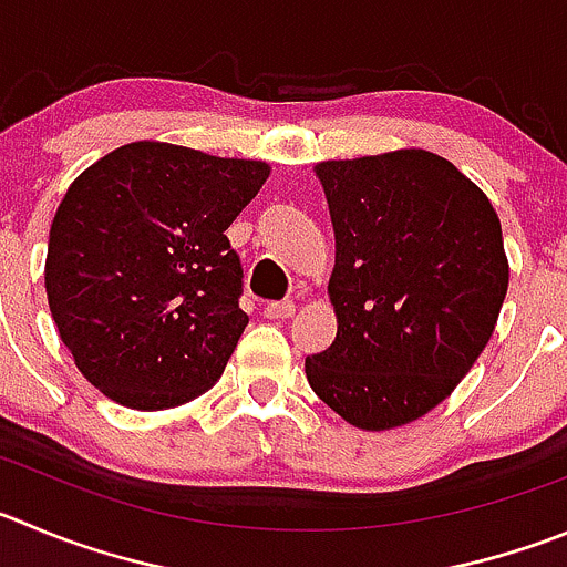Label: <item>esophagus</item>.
I'll list each match as a JSON object with an SVG mask.
<instances>
[{
  "label": "esophagus",
  "mask_w": 567,
  "mask_h": 567,
  "mask_svg": "<svg viewBox=\"0 0 567 567\" xmlns=\"http://www.w3.org/2000/svg\"><path fill=\"white\" fill-rule=\"evenodd\" d=\"M293 310H296V305L290 299H285V301H271V305H266V310H262V316H266V319H274V321H279V319H290V316H293Z\"/></svg>",
  "instance_id": "34e87169"
}]
</instances>
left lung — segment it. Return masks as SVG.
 <instances>
[{
  "instance_id": "1",
  "label": "left lung",
  "mask_w": 567,
  "mask_h": 567,
  "mask_svg": "<svg viewBox=\"0 0 567 567\" xmlns=\"http://www.w3.org/2000/svg\"><path fill=\"white\" fill-rule=\"evenodd\" d=\"M313 171L336 231L327 293L338 332L305 374L349 425H409L451 396L498 324L509 288L498 212L422 147Z\"/></svg>"
}]
</instances>
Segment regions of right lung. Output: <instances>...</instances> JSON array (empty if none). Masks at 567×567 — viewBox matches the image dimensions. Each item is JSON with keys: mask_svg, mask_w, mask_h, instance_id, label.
<instances>
[{"mask_svg": "<svg viewBox=\"0 0 567 567\" xmlns=\"http://www.w3.org/2000/svg\"><path fill=\"white\" fill-rule=\"evenodd\" d=\"M268 176L257 158L142 140L69 184L50 226L47 301L109 400L164 411L218 383L248 324L226 229Z\"/></svg>", "mask_w": 567, "mask_h": 567, "instance_id": "obj_1", "label": "right lung"}]
</instances>
